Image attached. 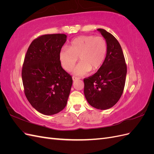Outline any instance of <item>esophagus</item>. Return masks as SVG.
Returning a JSON list of instances; mask_svg holds the SVG:
<instances>
[{
	"label": "esophagus",
	"mask_w": 154,
	"mask_h": 154,
	"mask_svg": "<svg viewBox=\"0 0 154 154\" xmlns=\"http://www.w3.org/2000/svg\"><path fill=\"white\" fill-rule=\"evenodd\" d=\"M72 80H77V79H78V77H76V76H72Z\"/></svg>",
	"instance_id": "obj_1"
}]
</instances>
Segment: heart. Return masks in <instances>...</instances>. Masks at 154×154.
<instances>
[{
  "instance_id": "1",
  "label": "heart",
  "mask_w": 154,
  "mask_h": 154,
  "mask_svg": "<svg viewBox=\"0 0 154 154\" xmlns=\"http://www.w3.org/2000/svg\"><path fill=\"white\" fill-rule=\"evenodd\" d=\"M107 53V43L102 36L94 35L80 36L70 43L68 49L63 48L59 58L63 68L67 71L75 66L78 60L81 62L74 69L76 75L83 76L91 69L96 71L103 65Z\"/></svg>"
}]
</instances>
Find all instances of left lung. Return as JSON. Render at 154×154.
<instances>
[{
  "label": "left lung",
  "mask_w": 154,
  "mask_h": 154,
  "mask_svg": "<svg viewBox=\"0 0 154 154\" xmlns=\"http://www.w3.org/2000/svg\"><path fill=\"white\" fill-rule=\"evenodd\" d=\"M107 43V53L101 67L94 74L84 78V94L88 103L97 109L113 106L122 96L125 85L127 64L122 47L115 37L97 29Z\"/></svg>",
  "instance_id": "left-lung-1"
}]
</instances>
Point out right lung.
Listing matches in <instances>:
<instances>
[{
	"instance_id": "right-lung-1",
	"label": "right lung",
	"mask_w": 154,
	"mask_h": 154,
	"mask_svg": "<svg viewBox=\"0 0 154 154\" xmlns=\"http://www.w3.org/2000/svg\"><path fill=\"white\" fill-rule=\"evenodd\" d=\"M65 34L41 35L32 40L22 69L24 94L32 106L53 115L67 105L72 76L62 67L59 54L66 42Z\"/></svg>"
}]
</instances>
